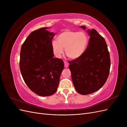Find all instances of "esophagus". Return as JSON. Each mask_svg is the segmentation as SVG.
<instances>
[{
	"mask_svg": "<svg viewBox=\"0 0 127 127\" xmlns=\"http://www.w3.org/2000/svg\"><path fill=\"white\" fill-rule=\"evenodd\" d=\"M64 67L67 68L69 66V64L67 61H64Z\"/></svg>",
	"mask_w": 127,
	"mask_h": 127,
	"instance_id": "obj_1",
	"label": "esophagus"
}]
</instances>
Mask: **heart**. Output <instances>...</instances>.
Masks as SVG:
<instances>
[{
	"mask_svg": "<svg viewBox=\"0 0 127 127\" xmlns=\"http://www.w3.org/2000/svg\"><path fill=\"white\" fill-rule=\"evenodd\" d=\"M57 40L52 42L53 53L60 57L64 51L68 58L76 59L83 55L88 44V37L85 33L75 31L67 30L61 33L57 37Z\"/></svg>",
	"mask_w": 127,
	"mask_h": 127,
	"instance_id": "b5f03b06",
	"label": "heart"
}]
</instances>
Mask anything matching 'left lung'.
Instances as JSON below:
<instances>
[{"label": "left lung", "mask_w": 127, "mask_h": 127, "mask_svg": "<svg viewBox=\"0 0 127 127\" xmlns=\"http://www.w3.org/2000/svg\"><path fill=\"white\" fill-rule=\"evenodd\" d=\"M85 30V26H81ZM90 36L82 56L70 61L69 68L76 90L82 95L98 91L106 82L110 73V53L104 38L96 30H88Z\"/></svg>", "instance_id": "obj_1"}]
</instances>
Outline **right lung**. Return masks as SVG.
<instances>
[{"instance_id":"add662e5","label":"right lung","mask_w":127,"mask_h":127,"mask_svg":"<svg viewBox=\"0 0 127 127\" xmlns=\"http://www.w3.org/2000/svg\"><path fill=\"white\" fill-rule=\"evenodd\" d=\"M43 28L34 31L23 43L20 68L30 89L42 96L56 93L64 69L62 59L53 58L52 39L55 33Z\"/></svg>"}]
</instances>
